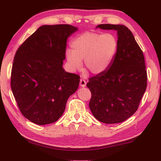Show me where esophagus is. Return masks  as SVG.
I'll return each mask as SVG.
<instances>
[{"instance_id": "obj_1", "label": "esophagus", "mask_w": 161, "mask_h": 161, "mask_svg": "<svg viewBox=\"0 0 161 161\" xmlns=\"http://www.w3.org/2000/svg\"><path fill=\"white\" fill-rule=\"evenodd\" d=\"M86 85V81L84 80V79L81 78L80 80V86L81 87H85Z\"/></svg>"}]
</instances>
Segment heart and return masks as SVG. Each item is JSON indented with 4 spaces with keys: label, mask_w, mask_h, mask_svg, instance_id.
Returning <instances> with one entry per match:
<instances>
[{
    "label": "heart",
    "mask_w": 161,
    "mask_h": 161,
    "mask_svg": "<svg viewBox=\"0 0 161 161\" xmlns=\"http://www.w3.org/2000/svg\"><path fill=\"white\" fill-rule=\"evenodd\" d=\"M72 49L65 51L69 66L73 70L80 69L84 59L85 67L94 75L105 72L118 48V41L110 33L86 32L74 39Z\"/></svg>",
    "instance_id": "obj_1"
}]
</instances>
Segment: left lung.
Here are the masks:
<instances>
[{
	"instance_id": "8db88e82",
	"label": "left lung",
	"mask_w": 161,
	"mask_h": 161,
	"mask_svg": "<svg viewBox=\"0 0 161 161\" xmlns=\"http://www.w3.org/2000/svg\"><path fill=\"white\" fill-rule=\"evenodd\" d=\"M97 28L116 30L118 48L108 69L88 79L86 86L92 92L89 108L99 121L121 123L137 110L146 91L144 57L131 30L125 25L102 24Z\"/></svg>"
}]
</instances>
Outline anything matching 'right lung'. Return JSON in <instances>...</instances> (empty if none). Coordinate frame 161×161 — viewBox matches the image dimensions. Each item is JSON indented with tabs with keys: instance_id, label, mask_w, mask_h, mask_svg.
<instances>
[{
	"instance_id": "add662e5",
	"label": "right lung",
	"mask_w": 161,
	"mask_h": 161,
	"mask_svg": "<svg viewBox=\"0 0 161 161\" xmlns=\"http://www.w3.org/2000/svg\"><path fill=\"white\" fill-rule=\"evenodd\" d=\"M77 30L69 25H43L16 52L11 90L21 113L36 124L58 120L78 89L80 76L62 67L67 40Z\"/></svg>"
}]
</instances>
